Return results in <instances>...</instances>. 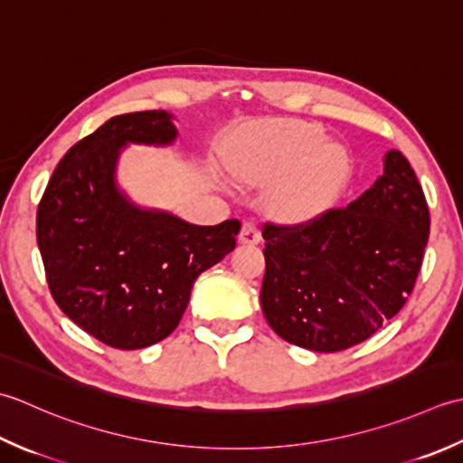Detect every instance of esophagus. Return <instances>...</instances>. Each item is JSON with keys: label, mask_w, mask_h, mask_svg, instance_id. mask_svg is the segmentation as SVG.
I'll list each match as a JSON object with an SVG mask.
<instances>
[{"label": "esophagus", "mask_w": 463, "mask_h": 463, "mask_svg": "<svg viewBox=\"0 0 463 463\" xmlns=\"http://www.w3.org/2000/svg\"><path fill=\"white\" fill-rule=\"evenodd\" d=\"M240 241L241 243H260L261 241V232L260 225L251 220H245L240 232Z\"/></svg>", "instance_id": "34e87169"}]
</instances>
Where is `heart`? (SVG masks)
Returning <instances> with one entry per match:
<instances>
[{
	"instance_id": "obj_1",
	"label": "heart",
	"mask_w": 463,
	"mask_h": 463,
	"mask_svg": "<svg viewBox=\"0 0 463 463\" xmlns=\"http://www.w3.org/2000/svg\"><path fill=\"white\" fill-rule=\"evenodd\" d=\"M319 139L311 126H288L271 139L258 141L230 159V169L243 182L278 177ZM347 167L345 152L337 144H322L311 152L298 172L278 185L276 202L288 212L306 215L327 200Z\"/></svg>"
}]
</instances>
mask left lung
I'll return each instance as SVG.
<instances>
[{"mask_svg": "<svg viewBox=\"0 0 463 463\" xmlns=\"http://www.w3.org/2000/svg\"><path fill=\"white\" fill-rule=\"evenodd\" d=\"M430 235V210L398 149L345 207L298 225H263L261 307L281 339L311 352L365 342L408 301Z\"/></svg>", "mask_w": 463, "mask_h": 463, "instance_id": "obj_1", "label": "left lung"}]
</instances>
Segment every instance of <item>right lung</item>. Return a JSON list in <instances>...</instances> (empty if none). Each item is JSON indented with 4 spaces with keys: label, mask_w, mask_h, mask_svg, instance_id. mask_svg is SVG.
<instances>
[{
    "label": "right lung",
    "mask_w": 463,
    "mask_h": 463,
    "mask_svg": "<svg viewBox=\"0 0 463 463\" xmlns=\"http://www.w3.org/2000/svg\"><path fill=\"white\" fill-rule=\"evenodd\" d=\"M175 137L164 109L108 119L61 157L37 207V245L55 304L118 350L172 334L194 281L228 256L241 228L238 220L184 222L119 190L116 169L128 144L162 147Z\"/></svg>",
    "instance_id": "add662e5"
}]
</instances>
